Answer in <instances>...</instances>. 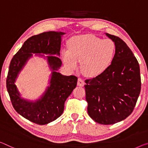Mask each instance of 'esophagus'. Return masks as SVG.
<instances>
[{"mask_svg":"<svg viewBox=\"0 0 148 148\" xmlns=\"http://www.w3.org/2000/svg\"><path fill=\"white\" fill-rule=\"evenodd\" d=\"M84 84H85V82H84V81L83 80V79L81 78H78V82H77V85H78V86L82 87L84 86Z\"/></svg>","mask_w":148,"mask_h":148,"instance_id":"34e87169","label":"esophagus"}]
</instances>
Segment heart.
Wrapping results in <instances>:
<instances>
[{"label": "heart", "mask_w": 148, "mask_h": 148, "mask_svg": "<svg viewBox=\"0 0 148 148\" xmlns=\"http://www.w3.org/2000/svg\"><path fill=\"white\" fill-rule=\"evenodd\" d=\"M69 50L62 52V60L70 70L78 68L80 62L81 71L84 76L93 78L108 69L113 61L116 46L111 39H102L93 35L72 37L68 42Z\"/></svg>", "instance_id": "1"}]
</instances>
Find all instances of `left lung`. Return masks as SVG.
Instances as JSON below:
<instances>
[{"mask_svg":"<svg viewBox=\"0 0 148 148\" xmlns=\"http://www.w3.org/2000/svg\"><path fill=\"white\" fill-rule=\"evenodd\" d=\"M116 46L114 60L95 78L86 79L88 112L101 125H113L132 113L141 90L140 66L125 41L106 34Z\"/></svg>","mask_w":148,"mask_h":148,"instance_id":"8db88e82","label":"left lung"}]
</instances>
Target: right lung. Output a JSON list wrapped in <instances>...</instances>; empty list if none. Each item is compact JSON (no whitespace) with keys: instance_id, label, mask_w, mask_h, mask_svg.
<instances>
[{"instance_id":"obj_1","label":"right lung","mask_w":148,"mask_h":148,"mask_svg":"<svg viewBox=\"0 0 148 148\" xmlns=\"http://www.w3.org/2000/svg\"><path fill=\"white\" fill-rule=\"evenodd\" d=\"M64 34L60 32H47L29 37L14 56L9 66L6 88L12 104L20 115L39 125H47L61 115L64 102L76 87V76H64L57 72L62 64L57 56H60L61 36ZM32 53L49 54L46 58L52 70L50 86L36 102L21 98L15 84L18 74Z\"/></svg>"}]
</instances>
